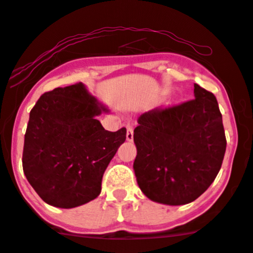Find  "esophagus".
Here are the masks:
<instances>
[{
	"label": "esophagus",
	"mask_w": 253,
	"mask_h": 253,
	"mask_svg": "<svg viewBox=\"0 0 253 253\" xmlns=\"http://www.w3.org/2000/svg\"><path fill=\"white\" fill-rule=\"evenodd\" d=\"M126 139L128 140V141H132V140H133V127L132 126H127Z\"/></svg>",
	"instance_id": "obj_1"
}]
</instances>
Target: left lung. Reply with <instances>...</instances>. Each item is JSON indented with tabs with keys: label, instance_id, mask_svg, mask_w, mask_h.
<instances>
[{
	"label": "left lung",
	"instance_id": "obj_1",
	"mask_svg": "<svg viewBox=\"0 0 253 253\" xmlns=\"http://www.w3.org/2000/svg\"><path fill=\"white\" fill-rule=\"evenodd\" d=\"M196 99L140 115L134 169L151 200L184 205L210 187L223 164L226 138L214 94L194 84Z\"/></svg>",
	"mask_w": 253,
	"mask_h": 253
}]
</instances>
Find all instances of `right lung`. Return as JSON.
<instances>
[{
  "instance_id": "obj_1",
  "label": "right lung",
  "mask_w": 253,
  "mask_h": 253,
  "mask_svg": "<svg viewBox=\"0 0 253 253\" xmlns=\"http://www.w3.org/2000/svg\"><path fill=\"white\" fill-rule=\"evenodd\" d=\"M106 111L78 82L40 96L24 134L23 172L49 205L72 209L95 199L103 173L126 140V128L106 130Z\"/></svg>"
}]
</instances>
